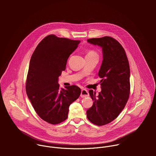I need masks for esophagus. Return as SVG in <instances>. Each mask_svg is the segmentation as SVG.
Listing matches in <instances>:
<instances>
[{
    "mask_svg": "<svg viewBox=\"0 0 156 156\" xmlns=\"http://www.w3.org/2000/svg\"><path fill=\"white\" fill-rule=\"evenodd\" d=\"M89 96H90V94H89L88 91L86 90H85V89H83V90L81 91L80 96L83 98H87Z\"/></svg>",
    "mask_w": 156,
    "mask_h": 156,
    "instance_id": "obj_1",
    "label": "esophagus"
}]
</instances>
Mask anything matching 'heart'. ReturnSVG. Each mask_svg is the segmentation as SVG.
<instances>
[{
  "label": "heart",
  "instance_id": "b5f03b06",
  "mask_svg": "<svg viewBox=\"0 0 156 156\" xmlns=\"http://www.w3.org/2000/svg\"><path fill=\"white\" fill-rule=\"evenodd\" d=\"M98 56V54L97 52L94 51V50H88L87 52V54H86V56Z\"/></svg>",
  "mask_w": 156,
  "mask_h": 156
}]
</instances>
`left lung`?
Segmentation results:
<instances>
[{"label":"left lung","mask_w":156,"mask_h":156,"mask_svg":"<svg viewBox=\"0 0 156 156\" xmlns=\"http://www.w3.org/2000/svg\"><path fill=\"white\" fill-rule=\"evenodd\" d=\"M87 41L102 48L103 60L98 73L101 91L96 96V92L89 91L94 102L86 111L89 120L102 126L114 120L126 105L130 93L129 65L125 49L114 38L104 36Z\"/></svg>","instance_id":"1"}]
</instances>
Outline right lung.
<instances>
[{"label": "right lung", "instance_id": "1", "mask_svg": "<svg viewBox=\"0 0 156 156\" xmlns=\"http://www.w3.org/2000/svg\"><path fill=\"white\" fill-rule=\"evenodd\" d=\"M80 42L51 34L39 43L31 57L27 94L37 114L49 123L58 124L67 119L70 105L80 96L78 86H66L64 90L58 83Z\"/></svg>", "mask_w": 156, "mask_h": 156}]
</instances>
